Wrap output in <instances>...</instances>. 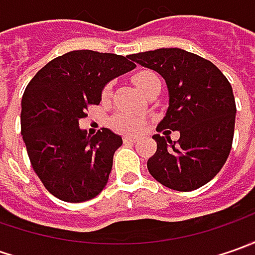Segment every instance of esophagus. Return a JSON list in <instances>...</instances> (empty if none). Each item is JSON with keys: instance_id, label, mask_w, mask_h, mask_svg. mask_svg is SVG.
Returning a JSON list of instances; mask_svg holds the SVG:
<instances>
[{"instance_id": "34e87169", "label": "esophagus", "mask_w": 255, "mask_h": 255, "mask_svg": "<svg viewBox=\"0 0 255 255\" xmlns=\"http://www.w3.org/2000/svg\"><path fill=\"white\" fill-rule=\"evenodd\" d=\"M123 142L125 143H136L137 139L136 137H123Z\"/></svg>"}]
</instances>
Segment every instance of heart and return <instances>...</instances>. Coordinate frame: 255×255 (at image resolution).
<instances>
[{
    "mask_svg": "<svg viewBox=\"0 0 255 255\" xmlns=\"http://www.w3.org/2000/svg\"><path fill=\"white\" fill-rule=\"evenodd\" d=\"M133 82L142 91L144 95L149 92L156 85L160 84L157 75L153 74L152 71H140L133 75ZM112 93V84H108L102 91L103 101L109 99ZM111 128L113 130L122 134H137L144 129V121L134 116L132 113H118L111 119Z\"/></svg>",
    "mask_w": 255,
    "mask_h": 255,
    "instance_id": "heart-1",
    "label": "heart"
}]
</instances>
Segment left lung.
<instances>
[{
  "label": "left lung",
  "mask_w": 255,
  "mask_h": 255,
  "mask_svg": "<svg viewBox=\"0 0 255 255\" xmlns=\"http://www.w3.org/2000/svg\"><path fill=\"white\" fill-rule=\"evenodd\" d=\"M136 64L156 71L169 89V108L153 134L157 150L147 160L149 173L163 186L191 191L221 170L233 144L236 101L220 69L199 55L160 48L129 55ZM179 130L173 142L168 134Z\"/></svg>",
  "instance_id": "8db88e82"
}]
</instances>
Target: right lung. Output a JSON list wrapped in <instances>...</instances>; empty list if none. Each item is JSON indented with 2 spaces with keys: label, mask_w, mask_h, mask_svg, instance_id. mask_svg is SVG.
<instances>
[{
  "label": "right lung",
  "mask_w": 255,
  "mask_h": 255,
  "mask_svg": "<svg viewBox=\"0 0 255 255\" xmlns=\"http://www.w3.org/2000/svg\"><path fill=\"white\" fill-rule=\"evenodd\" d=\"M129 59L72 51L48 62L25 88L21 134L36 176L59 200H91L108 183L122 137L106 128L89 136L79 119L101 103L105 85L136 66Z\"/></svg>",
  "instance_id": "obj_1"
}]
</instances>
